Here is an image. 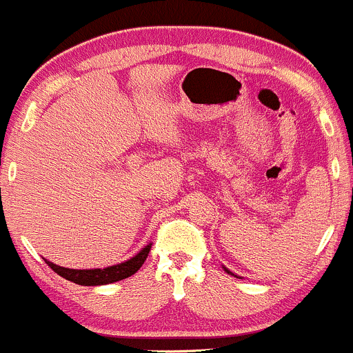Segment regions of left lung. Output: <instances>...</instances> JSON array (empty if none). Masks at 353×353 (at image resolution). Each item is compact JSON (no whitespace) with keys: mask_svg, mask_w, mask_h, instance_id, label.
Here are the masks:
<instances>
[{"mask_svg":"<svg viewBox=\"0 0 353 353\" xmlns=\"http://www.w3.org/2000/svg\"><path fill=\"white\" fill-rule=\"evenodd\" d=\"M224 270H226V272H228V274H231V275H234V274H232V272H230V270H228V268H226V267H224Z\"/></svg>","mask_w":353,"mask_h":353,"instance_id":"left-lung-1","label":"left lung"}]
</instances>
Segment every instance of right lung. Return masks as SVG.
<instances>
[{
    "label": "right lung",
    "instance_id": "right-lung-1",
    "mask_svg": "<svg viewBox=\"0 0 353 353\" xmlns=\"http://www.w3.org/2000/svg\"><path fill=\"white\" fill-rule=\"evenodd\" d=\"M151 250V243L148 246H144L137 255H134L130 260L122 261L119 265H112L107 268H90V270H74V268H64L59 265L52 263V261L46 260V263L56 272L57 275H61L66 281L74 282L78 285H105L112 284V282H119L122 279L130 277V275L136 274L143 263L146 261L148 253Z\"/></svg>",
    "mask_w": 353,
    "mask_h": 353
}]
</instances>
